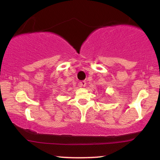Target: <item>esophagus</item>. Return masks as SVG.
Wrapping results in <instances>:
<instances>
[{
    "mask_svg": "<svg viewBox=\"0 0 160 160\" xmlns=\"http://www.w3.org/2000/svg\"><path fill=\"white\" fill-rule=\"evenodd\" d=\"M86 81H84V80H82V81H80V82H79V86H80V87H84V86H86Z\"/></svg>",
    "mask_w": 160,
    "mask_h": 160,
    "instance_id": "obj_1",
    "label": "esophagus"
}]
</instances>
